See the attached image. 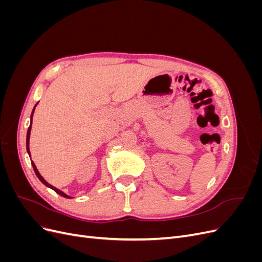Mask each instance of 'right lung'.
<instances>
[{"label": "right lung", "instance_id": "add662e5", "mask_svg": "<svg viewBox=\"0 0 262 262\" xmlns=\"http://www.w3.org/2000/svg\"><path fill=\"white\" fill-rule=\"evenodd\" d=\"M36 106H37V104L35 105V107H34V109H33V113H31V116H30V120L31 119H33V116H34V112H35V108H36ZM30 130H31V121H30V125H29V128H28V130H27V138H26V148H27V153L30 155V152H29V137H30ZM31 165H33V167H34V170H35V173L37 175V177L39 178V180H40L42 184L45 185V186H47V187H49V188H51L52 190H54L55 192L57 193H59L60 195H62V196H64V198H68V199H71V198L72 196H70V195H68V194H66L63 191H61V190H59V189H57L55 187H53V186H51L50 184H48V182H47L45 179H43V177L40 175V173H39V171H38V169H37V167H36V165L34 164V162H31Z\"/></svg>", "mask_w": 262, "mask_h": 262}]
</instances>
